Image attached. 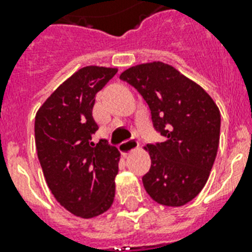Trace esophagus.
<instances>
[{"instance_id":"34e87169","label":"esophagus","mask_w":252,"mask_h":252,"mask_svg":"<svg viewBox=\"0 0 252 252\" xmlns=\"http://www.w3.org/2000/svg\"><path fill=\"white\" fill-rule=\"evenodd\" d=\"M137 148H138V141H136V140H128V141L122 142V144L119 145V149L122 150V153L124 154V156H128V154L134 152Z\"/></svg>"}]
</instances>
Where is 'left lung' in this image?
<instances>
[{
    "label": "left lung",
    "instance_id": "1",
    "mask_svg": "<svg viewBox=\"0 0 252 252\" xmlns=\"http://www.w3.org/2000/svg\"><path fill=\"white\" fill-rule=\"evenodd\" d=\"M142 95L156 130L165 141L145 146L152 159L142 176L145 191L158 204L182 207L199 195L215 163L221 114L203 87L171 65L153 61L120 74Z\"/></svg>",
    "mask_w": 252,
    "mask_h": 252
}]
</instances>
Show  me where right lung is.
I'll use <instances>...</instances> for the list:
<instances>
[{"label":"right lung","mask_w":252,"mask_h":252,"mask_svg":"<svg viewBox=\"0 0 252 252\" xmlns=\"http://www.w3.org/2000/svg\"><path fill=\"white\" fill-rule=\"evenodd\" d=\"M118 73L116 68L85 66L49 95L35 116L37 158L56 200L72 215L93 219L114 203L120 153L91 136L95 95Z\"/></svg>","instance_id":"obj_1"}]
</instances>
